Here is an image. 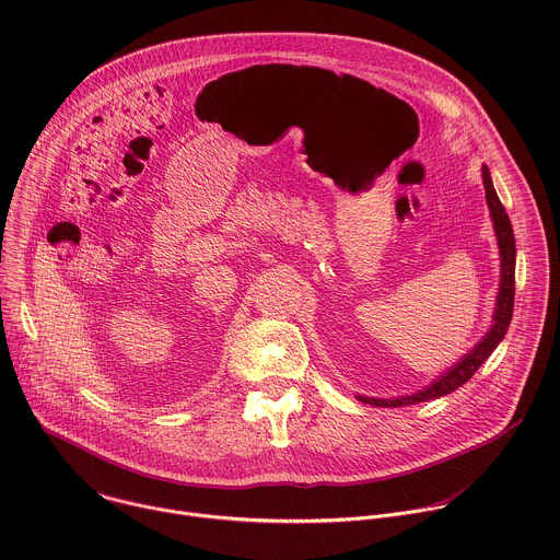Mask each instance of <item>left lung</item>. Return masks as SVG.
Instances as JSON below:
<instances>
[{
  "label": "left lung",
  "instance_id": "obj_1",
  "mask_svg": "<svg viewBox=\"0 0 560 560\" xmlns=\"http://www.w3.org/2000/svg\"><path fill=\"white\" fill-rule=\"evenodd\" d=\"M482 178H485V189H487V202L491 207L498 242H500V253H502V281H500V294H498V310H495V323L485 336V340L469 353L465 355L452 371H447L443 377H439L432 386L423 388L417 395L401 397V399H371V397H360V401L369 406H380V408H399V406H412L419 401H430L443 395H450L452 390L460 388L467 384L478 369L485 364V360L495 351V347L502 342V338L509 331L511 318H513V307H515V233L511 218L498 198L489 167H482Z\"/></svg>",
  "mask_w": 560,
  "mask_h": 560
}]
</instances>
